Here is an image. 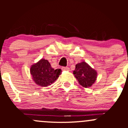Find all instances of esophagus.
Here are the masks:
<instances>
[{
	"instance_id": "1",
	"label": "esophagus",
	"mask_w": 128,
	"mask_h": 128,
	"mask_svg": "<svg viewBox=\"0 0 128 128\" xmlns=\"http://www.w3.org/2000/svg\"><path fill=\"white\" fill-rule=\"evenodd\" d=\"M62 70L69 71V70H70V69H69V68H68V67H62Z\"/></svg>"
}]
</instances>
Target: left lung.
Returning <instances> with one entry per match:
<instances>
[{"label": "left lung", "instance_id": "8db88e82", "mask_svg": "<svg viewBox=\"0 0 128 128\" xmlns=\"http://www.w3.org/2000/svg\"><path fill=\"white\" fill-rule=\"evenodd\" d=\"M73 74L78 83L85 88L90 87L96 80L97 72L86 62L78 63Z\"/></svg>", "mask_w": 128, "mask_h": 128}]
</instances>
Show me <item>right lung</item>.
Masks as SVG:
<instances>
[{"label":"right lung","instance_id":"obj_1","mask_svg":"<svg viewBox=\"0 0 128 128\" xmlns=\"http://www.w3.org/2000/svg\"><path fill=\"white\" fill-rule=\"evenodd\" d=\"M61 72V69H53L48 60L44 59L32 65L30 68L33 80L41 87H48L54 82Z\"/></svg>","mask_w":128,"mask_h":128}]
</instances>
